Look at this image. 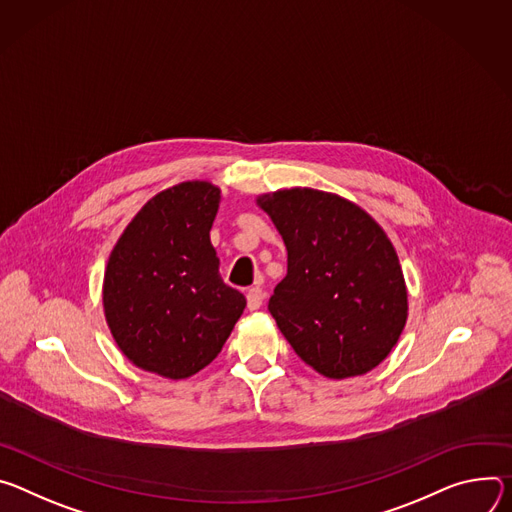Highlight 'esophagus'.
Listing matches in <instances>:
<instances>
[{
    "label": "esophagus",
    "mask_w": 512,
    "mask_h": 512,
    "mask_svg": "<svg viewBox=\"0 0 512 512\" xmlns=\"http://www.w3.org/2000/svg\"><path fill=\"white\" fill-rule=\"evenodd\" d=\"M246 299H248V309H250V311H256V309H260L262 303H264V291H262L260 287H252V289L248 291Z\"/></svg>",
    "instance_id": "esophagus-1"
}]
</instances>
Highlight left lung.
Here are the masks:
<instances>
[{
	"mask_svg": "<svg viewBox=\"0 0 512 512\" xmlns=\"http://www.w3.org/2000/svg\"><path fill=\"white\" fill-rule=\"evenodd\" d=\"M287 246L268 311L297 356L331 380L374 370L409 317L392 242L358 203L311 187L256 197Z\"/></svg>",
	"mask_w": 512,
	"mask_h": 512,
	"instance_id": "obj_1",
	"label": "left lung"
}]
</instances>
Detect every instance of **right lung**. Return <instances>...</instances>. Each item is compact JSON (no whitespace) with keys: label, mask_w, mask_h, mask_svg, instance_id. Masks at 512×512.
Returning a JSON list of instances; mask_svg holds the SVG:
<instances>
[{"label":"right lung","mask_w":512,"mask_h":512,"mask_svg":"<svg viewBox=\"0 0 512 512\" xmlns=\"http://www.w3.org/2000/svg\"><path fill=\"white\" fill-rule=\"evenodd\" d=\"M221 191L185 181L148 199L113 246L103 315L122 354L168 380L209 366L244 313L246 297L219 276L209 232Z\"/></svg>","instance_id":"1"}]
</instances>
